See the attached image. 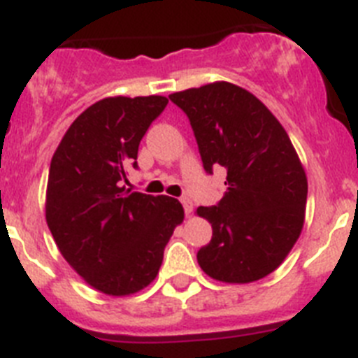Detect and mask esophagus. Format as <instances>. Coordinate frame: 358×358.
I'll return each mask as SVG.
<instances>
[{
	"label": "esophagus",
	"mask_w": 358,
	"mask_h": 358,
	"mask_svg": "<svg viewBox=\"0 0 358 358\" xmlns=\"http://www.w3.org/2000/svg\"><path fill=\"white\" fill-rule=\"evenodd\" d=\"M181 204H182V208H185V213L186 215H189V213H192V211H194V202L189 201L188 197H182L181 199Z\"/></svg>",
	"instance_id": "obj_1"
}]
</instances>
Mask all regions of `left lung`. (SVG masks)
Returning a JSON list of instances; mask_svg holds the SVG:
<instances>
[{"instance_id":"left-lung-1","label":"left lung","mask_w":358,"mask_h":358,"mask_svg":"<svg viewBox=\"0 0 358 358\" xmlns=\"http://www.w3.org/2000/svg\"><path fill=\"white\" fill-rule=\"evenodd\" d=\"M169 98L188 116L204 170H227L224 197L197 208L213 227L199 265L226 283L262 280L285 260L305 222L308 185L289 134L255 94L229 82Z\"/></svg>"}]
</instances>
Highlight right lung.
Returning <instances> with one entry per match:
<instances>
[{
  "mask_svg": "<svg viewBox=\"0 0 358 358\" xmlns=\"http://www.w3.org/2000/svg\"><path fill=\"white\" fill-rule=\"evenodd\" d=\"M164 96L103 98L82 113L52 157L46 222L57 248L91 287L109 296L145 289L182 222L181 202L123 186Z\"/></svg>",
  "mask_w": 358,
  "mask_h": 358,
  "instance_id": "right-lung-1",
  "label": "right lung"
}]
</instances>
